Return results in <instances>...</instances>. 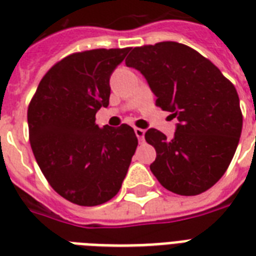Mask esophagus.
Wrapping results in <instances>:
<instances>
[{
    "mask_svg": "<svg viewBox=\"0 0 256 256\" xmlns=\"http://www.w3.org/2000/svg\"><path fill=\"white\" fill-rule=\"evenodd\" d=\"M134 132H136V138H138V140H144V128H134Z\"/></svg>",
    "mask_w": 256,
    "mask_h": 256,
    "instance_id": "esophagus-1",
    "label": "esophagus"
}]
</instances>
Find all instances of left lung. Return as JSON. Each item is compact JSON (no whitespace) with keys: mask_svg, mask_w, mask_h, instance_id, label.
<instances>
[{"mask_svg":"<svg viewBox=\"0 0 256 256\" xmlns=\"http://www.w3.org/2000/svg\"><path fill=\"white\" fill-rule=\"evenodd\" d=\"M124 62L146 78L156 106L178 120L172 140L156 128L144 134L156 152L152 172L175 194L208 190L238 148L243 116L236 88L212 62L178 42L134 48Z\"/></svg>","mask_w":256,"mask_h":256,"instance_id":"1","label":"left lung"}]
</instances>
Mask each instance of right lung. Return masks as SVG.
<instances>
[{
  "mask_svg": "<svg viewBox=\"0 0 256 256\" xmlns=\"http://www.w3.org/2000/svg\"><path fill=\"white\" fill-rule=\"evenodd\" d=\"M130 52L94 49L57 62L40 82L28 108L32 150L58 194L80 206L116 196L138 146L132 128L96 124L108 108L110 76Z\"/></svg>",
  "mask_w": 256,
  "mask_h": 256,
  "instance_id": "add662e5",
  "label": "right lung"
}]
</instances>
